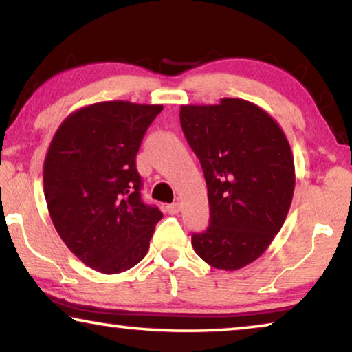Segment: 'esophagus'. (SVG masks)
Here are the masks:
<instances>
[{
	"instance_id": "esophagus-1",
	"label": "esophagus",
	"mask_w": 352,
	"mask_h": 352,
	"mask_svg": "<svg viewBox=\"0 0 352 352\" xmlns=\"http://www.w3.org/2000/svg\"><path fill=\"white\" fill-rule=\"evenodd\" d=\"M180 211H182V204H172V205H168V212L172 214V216H174V214H178Z\"/></svg>"
}]
</instances>
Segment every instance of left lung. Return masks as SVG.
<instances>
[{
    "label": "left lung",
    "instance_id": "8db88e82",
    "mask_svg": "<svg viewBox=\"0 0 352 352\" xmlns=\"http://www.w3.org/2000/svg\"><path fill=\"white\" fill-rule=\"evenodd\" d=\"M180 122L204 169L210 226L192 236L206 264L239 270L279 233L295 190L287 136L259 105L223 98L216 105H182Z\"/></svg>",
    "mask_w": 352,
    "mask_h": 352
}]
</instances>
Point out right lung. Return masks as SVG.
I'll return each instance as SVG.
<instances>
[{"label": "right lung", "mask_w": 352, "mask_h": 352, "mask_svg": "<svg viewBox=\"0 0 352 352\" xmlns=\"http://www.w3.org/2000/svg\"><path fill=\"white\" fill-rule=\"evenodd\" d=\"M163 105L107 100L63 119L43 164L47 211L60 239L105 275L144 258L163 212L141 200L136 153Z\"/></svg>", "instance_id": "add662e5"}]
</instances>
